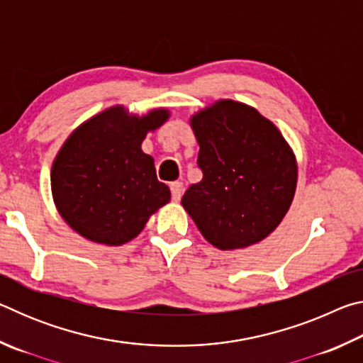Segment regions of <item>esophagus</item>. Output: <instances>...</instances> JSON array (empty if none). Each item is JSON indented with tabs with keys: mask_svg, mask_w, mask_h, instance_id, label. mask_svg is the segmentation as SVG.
I'll return each mask as SVG.
<instances>
[{
	"mask_svg": "<svg viewBox=\"0 0 363 363\" xmlns=\"http://www.w3.org/2000/svg\"><path fill=\"white\" fill-rule=\"evenodd\" d=\"M171 189V196H173L174 201H179L182 196V182H173L169 186Z\"/></svg>",
	"mask_w": 363,
	"mask_h": 363,
	"instance_id": "esophagus-1",
	"label": "esophagus"
}]
</instances>
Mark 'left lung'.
<instances>
[{"label": "left lung", "instance_id": "obj_1", "mask_svg": "<svg viewBox=\"0 0 363 363\" xmlns=\"http://www.w3.org/2000/svg\"><path fill=\"white\" fill-rule=\"evenodd\" d=\"M192 128L203 177L186 190L182 206L219 250L261 242L293 201L298 171L290 147L272 123L233 101L196 113Z\"/></svg>", "mask_w": 363, "mask_h": 363}]
</instances>
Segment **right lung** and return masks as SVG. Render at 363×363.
I'll return each instance as SVG.
<instances>
[{
  "instance_id": "1",
  "label": "right lung",
  "mask_w": 363,
  "mask_h": 363,
  "mask_svg": "<svg viewBox=\"0 0 363 363\" xmlns=\"http://www.w3.org/2000/svg\"><path fill=\"white\" fill-rule=\"evenodd\" d=\"M167 118V110L138 118L112 107L67 139L54 160L51 187L73 230L96 243L123 245L168 203L169 189L157 179L153 158L140 150L147 131Z\"/></svg>"
}]
</instances>
